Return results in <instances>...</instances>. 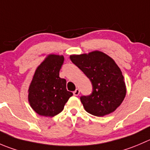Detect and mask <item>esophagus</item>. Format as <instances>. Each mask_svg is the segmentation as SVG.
<instances>
[{"instance_id":"1","label":"esophagus","mask_w":150,"mask_h":150,"mask_svg":"<svg viewBox=\"0 0 150 150\" xmlns=\"http://www.w3.org/2000/svg\"><path fill=\"white\" fill-rule=\"evenodd\" d=\"M79 94H80V90L78 89V88H76V89L73 91V94L75 96H78Z\"/></svg>"}]
</instances>
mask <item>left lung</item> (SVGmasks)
I'll return each mask as SVG.
<instances>
[{
	"label": "left lung",
	"instance_id": "left-lung-1",
	"mask_svg": "<svg viewBox=\"0 0 150 150\" xmlns=\"http://www.w3.org/2000/svg\"><path fill=\"white\" fill-rule=\"evenodd\" d=\"M70 60L88 77L92 85L89 95L81 101L88 113L103 117L116 110L126 94L124 77L113 59L100 51L70 56Z\"/></svg>",
	"mask_w": 150,
	"mask_h": 150
}]
</instances>
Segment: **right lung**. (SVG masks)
<instances>
[{
  "mask_svg": "<svg viewBox=\"0 0 150 150\" xmlns=\"http://www.w3.org/2000/svg\"><path fill=\"white\" fill-rule=\"evenodd\" d=\"M64 56L49 55L37 67L28 89V101L38 114L54 117L62 111L71 91L66 88V80L59 77Z\"/></svg>",
  "mask_w": 150,
  "mask_h": 150,
  "instance_id": "1",
  "label": "right lung"
}]
</instances>
